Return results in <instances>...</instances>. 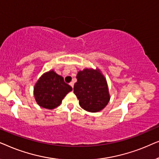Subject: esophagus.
Instances as JSON below:
<instances>
[{
    "label": "esophagus",
    "instance_id": "34e87169",
    "mask_svg": "<svg viewBox=\"0 0 159 159\" xmlns=\"http://www.w3.org/2000/svg\"><path fill=\"white\" fill-rule=\"evenodd\" d=\"M69 84H70V86L71 87V88H74V82H71L70 83H69Z\"/></svg>",
    "mask_w": 159,
    "mask_h": 159
}]
</instances>
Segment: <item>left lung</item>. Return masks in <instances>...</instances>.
Returning a JSON list of instances; mask_svg holds the SVG:
<instances>
[{
	"label": "left lung",
	"instance_id": "obj_1",
	"mask_svg": "<svg viewBox=\"0 0 159 159\" xmlns=\"http://www.w3.org/2000/svg\"><path fill=\"white\" fill-rule=\"evenodd\" d=\"M74 93L79 100L80 106L87 111H100L110 101L107 81L99 69L85 68L79 71Z\"/></svg>",
	"mask_w": 159,
	"mask_h": 159
}]
</instances>
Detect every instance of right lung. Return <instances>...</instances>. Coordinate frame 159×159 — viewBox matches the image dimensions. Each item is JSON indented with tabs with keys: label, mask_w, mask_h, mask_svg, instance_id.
Instances as JSON below:
<instances>
[{
	"label": "right lung",
	"mask_w": 159,
	"mask_h": 159,
	"mask_svg": "<svg viewBox=\"0 0 159 159\" xmlns=\"http://www.w3.org/2000/svg\"><path fill=\"white\" fill-rule=\"evenodd\" d=\"M72 88L65 83L64 78L50 70L39 78L34 87V96L40 107L53 109L61 103L67 93Z\"/></svg>",
	"instance_id": "obj_1"
}]
</instances>
